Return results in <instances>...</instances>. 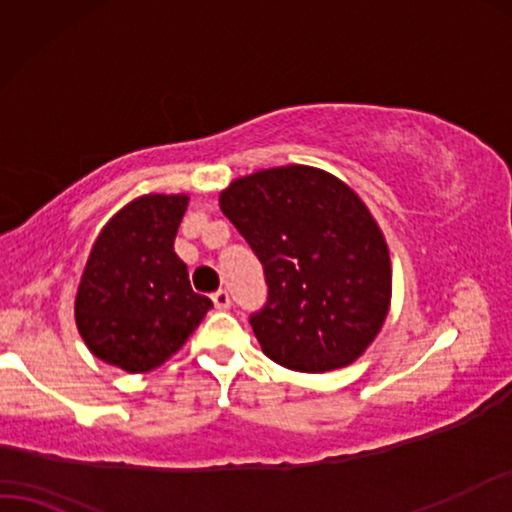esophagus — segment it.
<instances>
[{"instance_id": "esophagus-1", "label": "esophagus", "mask_w": 512, "mask_h": 512, "mask_svg": "<svg viewBox=\"0 0 512 512\" xmlns=\"http://www.w3.org/2000/svg\"><path fill=\"white\" fill-rule=\"evenodd\" d=\"M213 304H215V309H220V311L229 309V306H231L229 292H227V290H217L215 295H213Z\"/></svg>"}]
</instances>
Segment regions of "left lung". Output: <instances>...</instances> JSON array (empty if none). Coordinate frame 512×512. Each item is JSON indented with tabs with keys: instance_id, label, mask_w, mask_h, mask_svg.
I'll return each instance as SVG.
<instances>
[{
	"instance_id": "obj_1",
	"label": "left lung",
	"mask_w": 512,
	"mask_h": 512,
	"mask_svg": "<svg viewBox=\"0 0 512 512\" xmlns=\"http://www.w3.org/2000/svg\"><path fill=\"white\" fill-rule=\"evenodd\" d=\"M220 208L260 257L269 302L250 318L262 351L295 372L363 356L391 309L388 243L356 189L290 163L236 177Z\"/></svg>"
}]
</instances>
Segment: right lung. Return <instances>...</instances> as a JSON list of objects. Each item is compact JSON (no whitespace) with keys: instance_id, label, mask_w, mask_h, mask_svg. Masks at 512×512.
<instances>
[{"instance_id":"obj_1","label":"right lung","mask_w":512,"mask_h":512,"mask_svg":"<svg viewBox=\"0 0 512 512\" xmlns=\"http://www.w3.org/2000/svg\"><path fill=\"white\" fill-rule=\"evenodd\" d=\"M189 194H142L109 217L88 252L74 323L102 363L142 374L185 346L210 306L175 255Z\"/></svg>"}]
</instances>
